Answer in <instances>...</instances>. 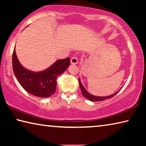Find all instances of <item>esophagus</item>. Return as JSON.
Here are the masks:
<instances>
[{
	"instance_id": "1",
	"label": "esophagus",
	"mask_w": 146,
	"mask_h": 146,
	"mask_svg": "<svg viewBox=\"0 0 146 146\" xmlns=\"http://www.w3.org/2000/svg\"><path fill=\"white\" fill-rule=\"evenodd\" d=\"M71 63L72 64H76L78 63V58L76 56H73L71 58Z\"/></svg>"
}]
</instances>
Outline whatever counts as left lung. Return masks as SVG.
<instances>
[{
	"mask_svg": "<svg viewBox=\"0 0 146 146\" xmlns=\"http://www.w3.org/2000/svg\"><path fill=\"white\" fill-rule=\"evenodd\" d=\"M78 82H79V84H80L81 91H82V93L84 97L87 98V99H88L89 100L93 101V102H97V101H103L104 100L107 99V98H110L113 97V96L117 95V94L118 93V91H117V92H116L115 93L113 94V95H110V96H108V97H96V96H93L92 95H91L90 93H89L88 91L85 90V88H84L83 85L82 84V83H81V82H80V78L78 79Z\"/></svg>",
	"mask_w": 146,
	"mask_h": 146,
	"instance_id": "left-lung-1",
	"label": "left lung"
}]
</instances>
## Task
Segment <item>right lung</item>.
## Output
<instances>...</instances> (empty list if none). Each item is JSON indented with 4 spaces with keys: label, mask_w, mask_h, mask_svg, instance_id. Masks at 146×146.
Returning a JSON list of instances; mask_svg holds the SVG:
<instances>
[{
    "label": "right lung",
    "mask_w": 146,
    "mask_h": 146,
    "mask_svg": "<svg viewBox=\"0 0 146 146\" xmlns=\"http://www.w3.org/2000/svg\"><path fill=\"white\" fill-rule=\"evenodd\" d=\"M70 64V58L56 61L47 70L33 72L24 68L17 58L13 50L12 65L15 75L24 90L38 97H49L55 93L58 76L66 70Z\"/></svg>",
    "instance_id": "obj_1"
}]
</instances>
